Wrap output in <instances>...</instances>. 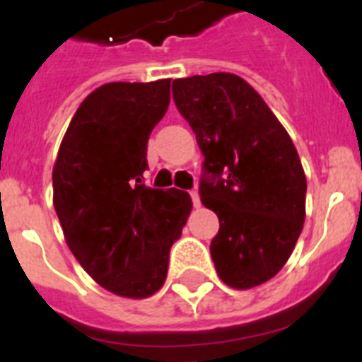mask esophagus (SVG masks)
<instances>
[{
  "label": "esophagus",
  "instance_id": "34e87169",
  "mask_svg": "<svg viewBox=\"0 0 362 362\" xmlns=\"http://www.w3.org/2000/svg\"><path fill=\"white\" fill-rule=\"evenodd\" d=\"M190 197H192V204L194 206H201V199H199V194H197V190H190Z\"/></svg>",
  "mask_w": 362,
  "mask_h": 362
}]
</instances>
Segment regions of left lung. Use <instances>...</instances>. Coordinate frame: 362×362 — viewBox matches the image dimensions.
<instances>
[{"instance_id":"1","label":"left lung","mask_w":362,"mask_h":362,"mask_svg":"<svg viewBox=\"0 0 362 362\" xmlns=\"http://www.w3.org/2000/svg\"><path fill=\"white\" fill-rule=\"evenodd\" d=\"M172 94L203 152L201 203L219 217L210 243L217 274L239 290L267 283L305 223L306 177L288 132L233 74L174 79Z\"/></svg>"}]
</instances>
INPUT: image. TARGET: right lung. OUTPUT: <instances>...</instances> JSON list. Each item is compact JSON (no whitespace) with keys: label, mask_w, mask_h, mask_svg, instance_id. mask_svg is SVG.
I'll list each match as a JSON object with an SVG mask.
<instances>
[{"label":"right lung","mask_w":362,"mask_h":362,"mask_svg":"<svg viewBox=\"0 0 362 362\" xmlns=\"http://www.w3.org/2000/svg\"><path fill=\"white\" fill-rule=\"evenodd\" d=\"M168 103L170 79L99 86L74 114L54 165L66 245L95 283L121 297L161 288L192 210L187 192L143 183L150 132Z\"/></svg>","instance_id":"right-lung-1"}]
</instances>
